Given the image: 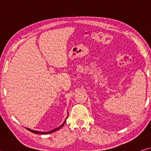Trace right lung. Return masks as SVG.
I'll return each instance as SVG.
<instances>
[{
    "instance_id": "add662e5",
    "label": "right lung",
    "mask_w": 151,
    "mask_h": 151,
    "mask_svg": "<svg viewBox=\"0 0 151 151\" xmlns=\"http://www.w3.org/2000/svg\"><path fill=\"white\" fill-rule=\"evenodd\" d=\"M65 121L62 124H61L59 127H58V128H57V129H53L52 131H48V132H39V131H33V130H31V129H28V128H26V129L28 130V131H29L32 132H33V133H35V134H50V133H52V132H55V131H58V129H60L61 127H63V125L65 124Z\"/></svg>"
}]
</instances>
